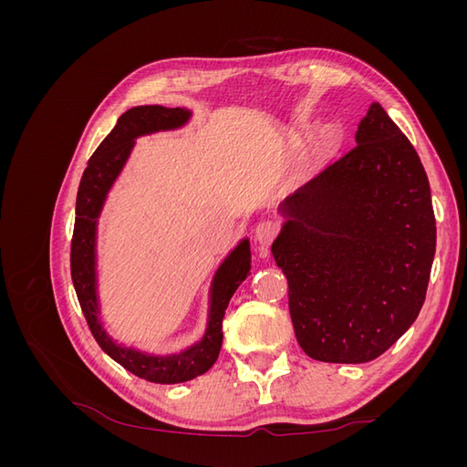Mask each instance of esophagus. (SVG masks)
<instances>
[{
    "label": "esophagus",
    "instance_id": "34e87169",
    "mask_svg": "<svg viewBox=\"0 0 467 467\" xmlns=\"http://www.w3.org/2000/svg\"><path fill=\"white\" fill-rule=\"evenodd\" d=\"M278 235V223L276 222H271V220H265L257 225L255 230V244L259 247V251L263 253V255H266L268 247H271V244L275 242Z\"/></svg>",
    "mask_w": 467,
    "mask_h": 467
}]
</instances>
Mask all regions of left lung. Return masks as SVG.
Returning <instances> with one entry per match:
<instances>
[{
  "label": "left lung",
  "mask_w": 467,
  "mask_h": 467,
  "mask_svg": "<svg viewBox=\"0 0 467 467\" xmlns=\"http://www.w3.org/2000/svg\"><path fill=\"white\" fill-rule=\"evenodd\" d=\"M273 255L288 280L294 333L307 357L360 364L411 327L436 249L429 179L379 103L357 146L282 204Z\"/></svg>",
  "instance_id": "1"
}]
</instances>
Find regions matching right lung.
<instances>
[{
    "label": "right lung",
    "instance_id": "right-lung-1",
    "mask_svg": "<svg viewBox=\"0 0 467 467\" xmlns=\"http://www.w3.org/2000/svg\"><path fill=\"white\" fill-rule=\"evenodd\" d=\"M191 112L185 109H167L161 105L134 107L120 115L115 129L103 140L83 171L78 201H76V223L72 235V251H69V266H72V280L86 316L89 329L107 355L117 360L122 368L134 376L153 381V384H181L210 370L216 362L222 348V321L225 307L237 286L251 275V251L249 242L244 239L232 255L222 263L212 282V302L208 316V329L201 343L171 357H151L142 355L134 348L119 347L105 333L99 323V304H97V280H95V228L97 216L103 208L105 196L120 173L134 146V138L171 130L185 124Z\"/></svg>",
    "mask_w": 467,
    "mask_h": 467
}]
</instances>
